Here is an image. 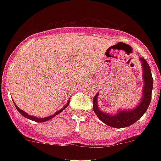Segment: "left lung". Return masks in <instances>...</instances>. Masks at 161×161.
Masks as SVG:
<instances>
[{"mask_svg": "<svg viewBox=\"0 0 161 161\" xmlns=\"http://www.w3.org/2000/svg\"><path fill=\"white\" fill-rule=\"evenodd\" d=\"M142 63L143 79H144V87L142 91V98L139 105L133 109L119 110L116 114L111 115L103 112L99 109L98 106V95L97 93L93 98V111L98 118L103 123L108 126L114 128H125L133 125L138 119L142 117V115L146 112L151 100V93L153 89V78L151 71L148 63L144 58H140Z\"/></svg>", "mask_w": 161, "mask_h": 161, "instance_id": "1", "label": "left lung"}]
</instances>
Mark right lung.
Segmentation results:
<instances>
[{"label":"right lung","mask_w":161,"mask_h":161,"mask_svg":"<svg viewBox=\"0 0 161 161\" xmlns=\"http://www.w3.org/2000/svg\"><path fill=\"white\" fill-rule=\"evenodd\" d=\"M69 102H70V99H69V100L68 101V103H67V104H66V105L64 106V107H63V108H61V109L59 110V111H58V112H57V113H55L54 114L51 115V116H48V117L42 118V119H40V118H37V117H35V116H31V115H29L28 114H26V113L25 112V111L20 109V108H19L17 107V106H16V104H15V103H14V104H15V106H16V109L18 110V112L20 113V114H21V115H23V116L25 118H26V119H31V120H33V121H35V122L42 123V122H45V121H47V120L51 119H53V117H55L56 115H58V114H60V113L62 112V111H63V110L64 109V108H66L68 107V104H69Z\"/></svg>","instance_id":"add662e5"}]
</instances>
